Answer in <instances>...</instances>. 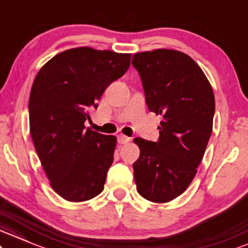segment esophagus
Listing matches in <instances>:
<instances>
[{
  "label": "esophagus",
  "instance_id": "esophagus-1",
  "mask_svg": "<svg viewBox=\"0 0 248 248\" xmlns=\"http://www.w3.org/2000/svg\"><path fill=\"white\" fill-rule=\"evenodd\" d=\"M117 140L119 144H126V142H129L131 140V138H129V137L124 136V135H118L117 136Z\"/></svg>",
  "mask_w": 248,
  "mask_h": 248
}]
</instances>
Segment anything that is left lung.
Wrapping results in <instances>:
<instances>
[{"instance_id":"8db88e82","label":"left lung","mask_w":248,"mask_h":248,"mask_svg":"<svg viewBox=\"0 0 248 248\" xmlns=\"http://www.w3.org/2000/svg\"><path fill=\"white\" fill-rule=\"evenodd\" d=\"M145 102L162 116L159 139L135 138L140 155L133 175L140 196L166 203L181 195L202 161L212 132L215 96L204 73L187 54L154 49L133 54Z\"/></svg>"}]
</instances>
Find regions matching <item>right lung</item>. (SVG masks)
Segmentation results:
<instances>
[{
    "label": "right lung",
    "instance_id": "add662e5",
    "mask_svg": "<svg viewBox=\"0 0 248 248\" xmlns=\"http://www.w3.org/2000/svg\"><path fill=\"white\" fill-rule=\"evenodd\" d=\"M131 54L90 47L67 49L38 72L29 100L30 133L51 187L69 202L103 190L115 136L84 126L110 83L123 77Z\"/></svg>",
    "mask_w": 248,
    "mask_h": 248
}]
</instances>
